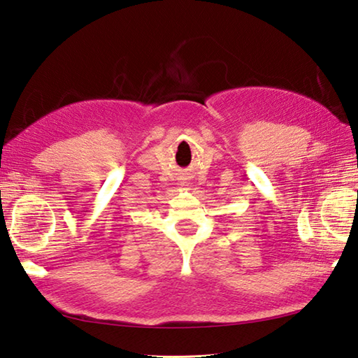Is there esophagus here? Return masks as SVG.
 Instances as JSON below:
<instances>
[{
  "label": "esophagus",
  "mask_w": 358,
  "mask_h": 358,
  "mask_svg": "<svg viewBox=\"0 0 358 358\" xmlns=\"http://www.w3.org/2000/svg\"><path fill=\"white\" fill-rule=\"evenodd\" d=\"M180 185H182V187H190V182H188V180H182Z\"/></svg>",
  "instance_id": "obj_1"
}]
</instances>
